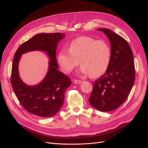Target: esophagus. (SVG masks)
Wrapping results in <instances>:
<instances>
[{
    "mask_svg": "<svg viewBox=\"0 0 148 148\" xmlns=\"http://www.w3.org/2000/svg\"><path fill=\"white\" fill-rule=\"evenodd\" d=\"M74 82L75 83V84H79V83H82V81L80 80H78V79H75L74 80Z\"/></svg>",
    "mask_w": 148,
    "mask_h": 148,
    "instance_id": "34e87169",
    "label": "esophagus"
}]
</instances>
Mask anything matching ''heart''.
<instances>
[{"label": "heart", "instance_id": "b5f03b06", "mask_svg": "<svg viewBox=\"0 0 148 148\" xmlns=\"http://www.w3.org/2000/svg\"><path fill=\"white\" fill-rule=\"evenodd\" d=\"M58 59L64 73H70L79 64L80 72L92 77L102 75L109 66L111 50L106 41L89 36H80L72 41L69 50L62 49Z\"/></svg>", "mask_w": 148, "mask_h": 148}]
</instances>
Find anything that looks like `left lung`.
<instances>
[{
  "instance_id": "1",
  "label": "left lung",
  "mask_w": 148,
  "mask_h": 148,
  "mask_svg": "<svg viewBox=\"0 0 148 148\" xmlns=\"http://www.w3.org/2000/svg\"><path fill=\"white\" fill-rule=\"evenodd\" d=\"M102 31L111 45V59L105 74L94 82L89 99L92 106L110 112L121 106L128 97L135 80L133 53L125 39L105 28Z\"/></svg>"
}]
</instances>
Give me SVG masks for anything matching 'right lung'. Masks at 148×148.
Wrapping results in <instances>:
<instances>
[{
  "mask_svg": "<svg viewBox=\"0 0 148 148\" xmlns=\"http://www.w3.org/2000/svg\"><path fill=\"white\" fill-rule=\"evenodd\" d=\"M65 36L61 33L37 34L23 43L14 54L11 81L14 92L27 112L40 117H51L60 110L65 90L71 84V80L58 70L56 56L58 42ZM34 50L45 51L51 61L45 79L35 86H28L19 78L18 62L22 53Z\"/></svg>",
  "mask_w": 148,
  "mask_h": 148,
  "instance_id": "right-lung-1",
  "label": "right lung"
}]
</instances>
